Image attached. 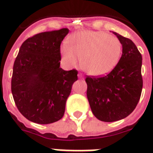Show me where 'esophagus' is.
Segmentation results:
<instances>
[{"mask_svg": "<svg viewBox=\"0 0 153 153\" xmlns=\"http://www.w3.org/2000/svg\"><path fill=\"white\" fill-rule=\"evenodd\" d=\"M78 77L80 79H84V76L82 73H78Z\"/></svg>", "mask_w": 153, "mask_h": 153, "instance_id": "34e87169", "label": "esophagus"}]
</instances>
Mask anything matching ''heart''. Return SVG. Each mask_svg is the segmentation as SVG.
Masks as SVG:
<instances>
[{"label":"heart","mask_w":153,"mask_h":153,"mask_svg":"<svg viewBox=\"0 0 153 153\" xmlns=\"http://www.w3.org/2000/svg\"><path fill=\"white\" fill-rule=\"evenodd\" d=\"M63 61L71 67L77 63L83 71L91 76L109 73L119 63L122 55V44L118 38L100 31H83L71 35L68 45L61 48Z\"/></svg>","instance_id":"b5f03b06"}]
</instances>
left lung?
Returning a JSON list of instances; mask_svg holds the SVG:
<instances>
[{
  "mask_svg": "<svg viewBox=\"0 0 153 153\" xmlns=\"http://www.w3.org/2000/svg\"><path fill=\"white\" fill-rule=\"evenodd\" d=\"M122 44L119 63L104 76H89L86 96L93 114L100 121L114 122L128 116L143 89L142 55L129 39L113 32Z\"/></svg>",
  "mask_w": 153,
  "mask_h": 153,
  "instance_id": "obj_1",
  "label": "left lung"
}]
</instances>
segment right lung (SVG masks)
Wrapping results in <instances>:
<instances>
[{
  "mask_svg": "<svg viewBox=\"0 0 153 153\" xmlns=\"http://www.w3.org/2000/svg\"><path fill=\"white\" fill-rule=\"evenodd\" d=\"M69 30L43 32L27 39L13 66L11 92L19 111L31 122L48 124L61 120L77 80V71L60 68V45Z\"/></svg>",
  "mask_w": 153,
  "mask_h": 153,
  "instance_id": "right-lung-1",
  "label": "right lung"
}]
</instances>
